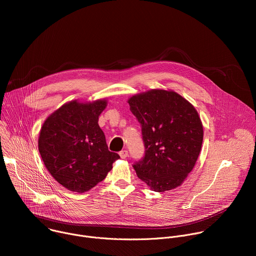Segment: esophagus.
I'll return each mask as SVG.
<instances>
[{"label": "esophagus", "instance_id": "esophagus-1", "mask_svg": "<svg viewBox=\"0 0 256 256\" xmlns=\"http://www.w3.org/2000/svg\"><path fill=\"white\" fill-rule=\"evenodd\" d=\"M128 151H126V150H122V151L120 152V156L122 159H126V158L128 157Z\"/></svg>", "mask_w": 256, "mask_h": 256}]
</instances>
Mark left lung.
<instances>
[{
  "instance_id": "8db88e82",
  "label": "left lung",
  "mask_w": 256,
  "mask_h": 256,
  "mask_svg": "<svg viewBox=\"0 0 256 256\" xmlns=\"http://www.w3.org/2000/svg\"><path fill=\"white\" fill-rule=\"evenodd\" d=\"M128 103L142 126V160L134 165L138 177L157 192L180 186L202 150L204 128L194 106L172 90L152 89Z\"/></svg>"
}]
</instances>
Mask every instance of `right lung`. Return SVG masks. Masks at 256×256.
I'll use <instances>...</instances> for the list:
<instances>
[{"mask_svg":"<svg viewBox=\"0 0 256 256\" xmlns=\"http://www.w3.org/2000/svg\"><path fill=\"white\" fill-rule=\"evenodd\" d=\"M106 99L64 103L44 122L38 150L50 175L70 192H85L112 169L120 155L108 151L98 118Z\"/></svg>","mask_w":256,"mask_h":256,"instance_id":"obj_1","label":"right lung"}]
</instances>
